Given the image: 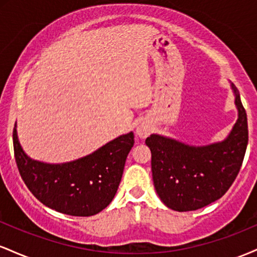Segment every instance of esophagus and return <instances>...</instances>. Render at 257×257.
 Returning <instances> with one entry per match:
<instances>
[{"label": "esophagus", "instance_id": "34e87169", "mask_svg": "<svg viewBox=\"0 0 257 257\" xmlns=\"http://www.w3.org/2000/svg\"><path fill=\"white\" fill-rule=\"evenodd\" d=\"M151 133V126H149L147 124H141L138 126L137 129V134L140 138H146L149 137V134Z\"/></svg>", "mask_w": 257, "mask_h": 257}]
</instances>
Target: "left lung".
<instances>
[{
	"mask_svg": "<svg viewBox=\"0 0 257 257\" xmlns=\"http://www.w3.org/2000/svg\"><path fill=\"white\" fill-rule=\"evenodd\" d=\"M238 119L222 143L188 146L152 134L146 139L151 150L155 188L162 202L176 211H191L220 199L239 173L247 145L246 112L239 91L232 84Z\"/></svg>",
	"mask_w": 257,
	"mask_h": 257,
	"instance_id": "obj_1",
	"label": "left lung"
}]
</instances>
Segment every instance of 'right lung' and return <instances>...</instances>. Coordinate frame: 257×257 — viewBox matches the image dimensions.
Segmentation results:
<instances>
[{
  "mask_svg": "<svg viewBox=\"0 0 257 257\" xmlns=\"http://www.w3.org/2000/svg\"><path fill=\"white\" fill-rule=\"evenodd\" d=\"M133 145L131 132L77 161L48 164L28 157L13 129L14 157L23 181L44 205L72 216H91L110 204Z\"/></svg>",
  "mask_w": 257,
  "mask_h": 257,
  "instance_id": "add662e5",
  "label": "right lung"
}]
</instances>
